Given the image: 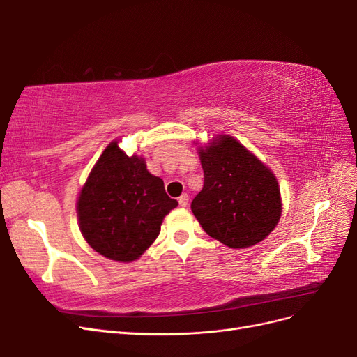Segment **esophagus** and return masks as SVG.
I'll use <instances>...</instances> for the list:
<instances>
[{
  "mask_svg": "<svg viewBox=\"0 0 357 357\" xmlns=\"http://www.w3.org/2000/svg\"><path fill=\"white\" fill-rule=\"evenodd\" d=\"M189 204V195L188 193H183V195L178 198V205L180 207H188Z\"/></svg>",
  "mask_w": 357,
  "mask_h": 357,
  "instance_id": "34e87169",
  "label": "esophagus"
}]
</instances>
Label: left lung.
<instances>
[{
	"mask_svg": "<svg viewBox=\"0 0 357 357\" xmlns=\"http://www.w3.org/2000/svg\"><path fill=\"white\" fill-rule=\"evenodd\" d=\"M204 186L190 208L211 238L231 248L265 240L282 215L275 176L231 135L198 147Z\"/></svg>",
	"mask_w": 357,
	"mask_h": 357,
	"instance_id": "8db88e82",
	"label": "left lung"
}]
</instances>
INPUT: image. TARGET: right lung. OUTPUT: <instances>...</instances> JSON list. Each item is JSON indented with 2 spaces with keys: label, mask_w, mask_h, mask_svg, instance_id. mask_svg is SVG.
<instances>
[{
  "label": "right lung",
  "mask_w": 357,
  "mask_h": 357,
  "mask_svg": "<svg viewBox=\"0 0 357 357\" xmlns=\"http://www.w3.org/2000/svg\"><path fill=\"white\" fill-rule=\"evenodd\" d=\"M178 202L164 180L150 174L143 158L126 156L117 142L105 147L77 201L84 240L95 252L119 262H132L152 245L165 215Z\"/></svg>",
  "instance_id": "obj_1"
}]
</instances>
